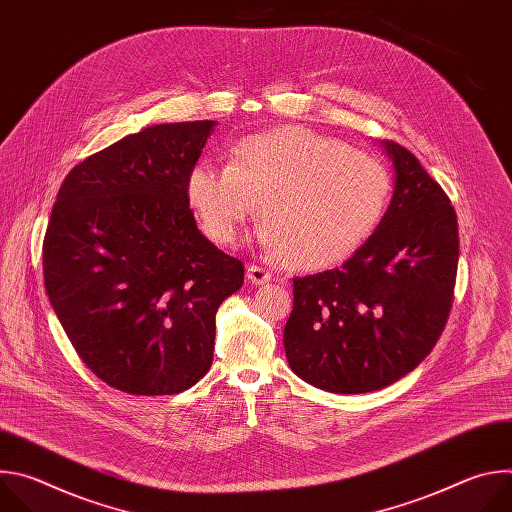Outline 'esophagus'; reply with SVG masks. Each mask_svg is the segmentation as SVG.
Segmentation results:
<instances>
[{"mask_svg": "<svg viewBox=\"0 0 512 512\" xmlns=\"http://www.w3.org/2000/svg\"><path fill=\"white\" fill-rule=\"evenodd\" d=\"M247 279L255 285H263V283H269L271 281V273L265 269V267H259V265H249L247 267Z\"/></svg>", "mask_w": 512, "mask_h": 512, "instance_id": "obj_1", "label": "esophagus"}]
</instances>
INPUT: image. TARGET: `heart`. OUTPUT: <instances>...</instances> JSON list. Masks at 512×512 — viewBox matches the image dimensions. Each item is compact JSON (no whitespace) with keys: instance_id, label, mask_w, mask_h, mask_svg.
Masks as SVG:
<instances>
[{"instance_id":"heart-1","label":"heart","mask_w":512,"mask_h":512,"mask_svg":"<svg viewBox=\"0 0 512 512\" xmlns=\"http://www.w3.org/2000/svg\"><path fill=\"white\" fill-rule=\"evenodd\" d=\"M186 196L204 233L231 243L259 202V241L298 271L348 259L367 241L391 198V174L336 137L285 125L243 137L229 166L196 164Z\"/></svg>"}]
</instances>
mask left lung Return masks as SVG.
Listing matches in <instances>:
<instances>
[{
    "label": "left lung",
    "instance_id": "left-lung-1",
    "mask_svg": "<svg viewBox=\"0 0 512 512\" xmlns=\"http://www.w3.org/2000/svg\"><path fill=\"white\" fill-rule=\"evenodd\" d=\"M391 204L342 267L294 279L283 330L291 371L330 393L379 391L431 352L450 316L458 218L448 194L395 141Z\"/></svg>",
    "mask_w": 512,
    "mask_h": 512
}]
</instances>
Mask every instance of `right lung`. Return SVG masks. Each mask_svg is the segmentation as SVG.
I'll return each mask as SVG.
<instances>
[{
  "label": "right lung",
  "instance_id": "right-lung-1",
  "mask_svg": "<svg viewBox=\"0 0 512 512\" xmlns=\"http://www.w3.org/2000/svg\"><path fill=\"white\" fill-rule=\"evenodd\" d=\"M216 121L160 123L64 178L44 237L48 300L77 354L109 387L176 395L212 364L214 316L243 261L196 227L186 180Z\"/></svg>",
  "mask_w": 512,
  "mask_h": 512
}]
</instances>
